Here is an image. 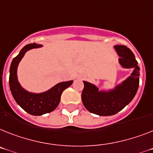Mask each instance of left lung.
<instances>
[{"mask_svg":"<svg viewBox=\"0 0 153 153\" xmlns=\"http://www.w3.org/2000/svg\"><path fill=\"white\" fill-rule=\"evenodd\" d=\"M114 49L120 57V65L124 68H134V71L122 83L109 91H100L95 85L83 81V105L89 112L100 116H111L123 110L133 100L139 85L140 68L134 53L126 46L116 45Z\"/></svg>","mask_w":153,"mask_h":153,"instance_id":"1","label":"left lung"}]
</instances>
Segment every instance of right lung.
Returning a JSON list of instances; mask_svg holds the SVG:
<instances>
[{"instance_id": "add662e5", "label": "right lung", "mask_w": 153, "mask_h": 153, "mask_svg": "<svg viewBox=\"0 0 153 153\" xmlns=\"http://www.w3.org/2000/svg\"><path fill=\"white\" fill-rule=\"evenodd\" d=\"M41 47L42 45L40 44L30 43L23 47L19 54L12 60L9 75V86L15 100L25 111L34 116L43 115L54 110L61 101V96L63 91L73 83V81L62 82L47 92L41 93L29 92L21 86L17 77V68L19 62L27 51L31 49Z\"/></svg>"}]
</instances>
